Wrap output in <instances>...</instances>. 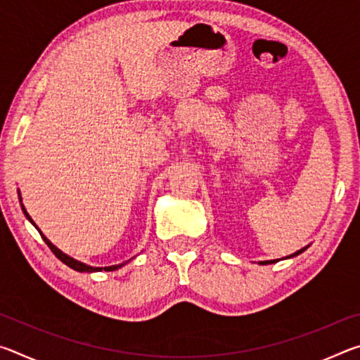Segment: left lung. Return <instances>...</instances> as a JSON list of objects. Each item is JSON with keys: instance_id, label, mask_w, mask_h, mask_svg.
<instances>
[{"instance_id": "left-lung-1", "label": "left lung", "mask_w": 360, "mask_h": 360, "mask_svg": "<svg viewBox=\"0 0 360 360\" xmlns=\"http://www.w3.org/2000/svg\"><path fill=\"white\" fill-rule=\"evenodd\" d=\"M309 246V245H308ZM308 246H304V248H302V249H298L297 252H294V254H290V255H288V257H283V260L284 259H292V257H295V255H298V254H302L303 251H307L308 249ZM275 262H279V259H276V260H264V262H259L260 265H266V264H275Z\"/></svg>"}]
</instances>
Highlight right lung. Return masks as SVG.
<instances>
[{"label":"right lung","mask_w":360,"mask_h":360,"mask_svg":"<svg viewBox=\"0 0 360 360\" xmlns=\"http://www.w3.org/2000/svg\"><path fill=\"white\" fill-rule=\"evenodd\" d=\"M19 202H20V206H22V211H23V214H25V217L28 219L30 222H32L36 229H38V225H36L34 222H33V219L30 217V214L27 212V210H25V206L22 205V195H20V191H19ZM38 231H39V235H41V238L44 240V243L46 245L51 248V251L57 255V259H60L63 262L65 265H68L70 268H72V270H76V271H84V273H94V271H101V270H105V271H114V270H119L120 266H124L127 262H130V260H127V262H124V264H119V265H111V266H92V265H87V264H84V262H79V260H76V259H72V257H70L68 254H65L63 251H60V249L57 248V246H53L51 241L47 240V236L46 235H42V231L38 229Z\"/></svg>","instance_id":"obj_1"}]
</instances>
